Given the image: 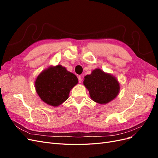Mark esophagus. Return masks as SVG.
I'll return each instance as SVG.
<instances>
[{"label": "esophagus", "instance_id": "esophagus-1", "mask_svg": "<svg viewBox=\"0 0 158 158\" xmlns=\"http://www.w3.org/2000/svg\"><path fill=\"white\" fill-rule=\"evenodd\" d=\"M78 82H79V83H81V82H82V77H81V76H78Z\"/></svg>", "mask_w": 158, "mask_h": 158}]
</instances>
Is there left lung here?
I'll list each match as a JSON object with an SVG mask.
<instances>
[{
	"label": "left lung",
	"mask_w": 158,
	"mask_h": 158,
	"mask_svg": "<svg viewBox=\"0 0 158 158\" xmlns=\"http://www.w3.org/2000/svg\"><path fill=\"white\" fill-rule=\"evenodd\" d=\"M84 86L89 91V96L99 104H107L113 101L120 91V84L112 74L95 69L84 76Z\"/></svg>",
	"instance_id": "1"
}]
</instances>
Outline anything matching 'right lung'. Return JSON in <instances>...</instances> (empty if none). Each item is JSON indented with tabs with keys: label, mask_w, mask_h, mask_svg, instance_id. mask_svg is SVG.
<instances>
[{
	"label": "right lung",
	"mask_w": 158,
	"mask_h": 158,
	"mask_svg": "<svg viewBox=\"0 0 158 158\" xmlns=\"http://www.w3.org/2000/svg\"><path fill=\"white\" fill-rule=\"evenodd\" d=\"M76 76L60 64L43 70L35 81V91L49 106L58 107L69 97L70 90L78 84Z\"/></svg>",
	"instance_id": "1"
}]
</instances>
